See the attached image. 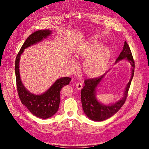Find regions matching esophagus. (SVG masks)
Returning <instances> with one entry per match:
<instances>
[{
  "label": "esophagus",
  "mask_w": 149,
  "mask_h": 149,
  "mask_svg": "<svg viewBox=\"0 0 149 149\" xmlns=\"http://www.w3.org/2000/svg\"><path fill=\"white\" fill-rule=\"evenodd\" d=\"M82 88H83V84H82L81 83L79 82V83H77L76 84V88H77V89L80 90V89H82Z\"/></svg>",
  "instance_id": "34e87169"
}]
</instances>
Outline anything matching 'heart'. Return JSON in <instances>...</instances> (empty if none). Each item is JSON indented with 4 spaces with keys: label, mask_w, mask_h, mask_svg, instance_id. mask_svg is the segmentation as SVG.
<instances>
[{
    "label": "heart",
    "mask_w": 149,
    "mask_h": 149,
    "mask_svg": "<svg viewBox=\"0 0 149 149\" xmlns=\"http://www.w3.org/2000/svg\"><path fill=\"white\" fill-rule=\"evenodd\" d=\"M111 50L107 47H103L100 42L92 40L80 45L74 51V56L77 59H84L83 70L85 75L89 78H97L106 71L111 58ZM70 68L77 67L76 62H69Z\"/></svg>",
    "instance_id": "1"
}]
</instances>
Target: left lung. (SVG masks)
<instances>
[{
  "instance_id": "left-lung-1",
  "label": "left lung",
  "mask_w": 149,
  "mask_h": 149,
  "mask_svg": "<svg viewBox=\"0 0 149 149\" xmlns=\"http://www.w3.org/2000/svg\"><path fill=\"white\" fill-rule=\"evenodd\" d=\"M124 59L127 60L132 66L131 77L125 88L123 97L115 103L107 105L104 104L100 102L96 97V89L109 70L102 76L84 81V86L81 91V103L84 113L90 120L95 121H101L111 118L120 110L126 101L128 91L134 75L135 69V62L129 46L126 41L124 42L123 50L119 55V57L115 61V64Z\"/></svg>"
}]
</instances>
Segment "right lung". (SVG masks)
Returning <instances> with one entry per match:
<instances>
[{
	"label": "right lung",
	"mask_w": 149,
	"mask_h": 149,
	"mask_svg": "<svg viewBox=\"0 0 149 149\" xmlns=\"http://www.w3.org/2000/svg\"><path fill=\"white\" fill-rule=\"evenodd\" d=\"M52 33L51 30L44 29L31 34L21 47L15 63L17 89L21 102L31 113L43 119L50 118L57 113L60 102V91L63 87L69 84L71 79L69 77H61L55 81L44 93L36 95L30 92L23 84L20 75L19 63L22 54L26 48L43 41Z\"/></svg>",
	"instance_id": "1"
}]
</instances>
